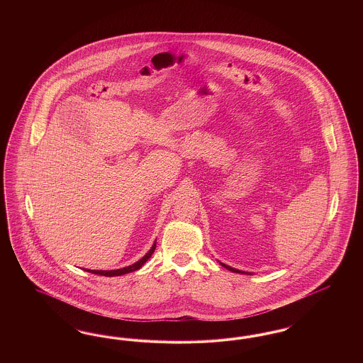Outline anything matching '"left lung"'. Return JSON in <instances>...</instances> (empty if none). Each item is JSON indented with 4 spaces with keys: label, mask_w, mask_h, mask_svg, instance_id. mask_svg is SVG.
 Masks as SVG:
<instances>
[{
    "label": "left lung",
    "mask_w": 363,
    "mask_h": 363,
    "mask_svg": "<svg viewBox=\"0 0 363 363\" xmlns=\"http://www.w3.org/2000/svg\"><path fill=\"white\" fill-rule=\"evenodd\" d=\"M220 265H222V267H225V269H228V271H231V272H237V274H247V275H252V274H249V272H243V271H240V269L231 268V267L225 265V264H223V262H220Z\"/></svg>",
    "instance_id": "1"
}]
</instances>
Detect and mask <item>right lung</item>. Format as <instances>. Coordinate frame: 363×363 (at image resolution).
<instances>
[{"mask_svg":"<svg viewBox=\"0 0 363 363\" xmlns=\"http://www.w3.org/2000/svg\"><path fill=\"white\" fill-rule=\"evenodd\" d=\"M155 247L156 242H154L152 247L148 250V253H147L143 259H140L138 262H135V264H132V265H129V267L121 268V269H114V271H92V269H86V271L92 272V274H95V275H102V277H121V275H125V274H129V272H133V271L140 269V268L147 262V259L152 256V253L155 252Z\"/></svg>","mask_w":363,"mask_h":363,"instance_id":"obj_1","label":"right lung"}]
</instances>
